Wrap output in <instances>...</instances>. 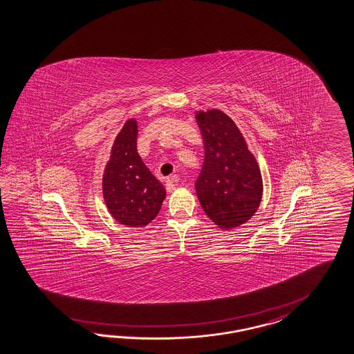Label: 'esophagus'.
Here are the masks:
<instances>
[{
    "label": "esophagus",
    "mask_w": 354,
    "mask_h": 354,
    "mask_svg": "<svg viewBox=\"0 0 354 354\" xmlns=\"http://www.w3.org/2000/svg\"><path fill=\"white\" fill-rule=\"evenodd\" d=\"M179 184V179H178V176H170V178H167L166 179V184H165V187H166V191L169 192V193H172V192L175 191V188H176V185Z\"/></svg>",
    "instance_id": "34e87169"
}]
</instances>
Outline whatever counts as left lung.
Returning <instances> with one entry per match:
<instances>
[{
  "instance_id": "left-lung-1",
  "label": "left lung",
  "mask_w": 354,
  "mask_h": 354,
  "mask_svg": "<svg viewBox=\"0 0 354 354\" xmlns=\"http://www.w3.org/2000/svg\"><path fill=\"white\" fill-rule=\"evenodd\" d=\"M205 158L196 193L207 218L221 230H234L258 211L263 178L237 124L220 109L197 111Z\"/></svg>"
}]
</instances>
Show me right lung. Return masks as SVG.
<instances>
[{"instance_id": "obj_1", "label": "right lung", "mask_w": 354, "mask_h": 354, "mask_svg": "<svg viewBox=\"0 0 354 354\" xmlns=\"http://www.w3.org/2000/svg\"><path fill=\"white\" fill-rule=\"evenodd\" d=\"M136 135V120L130 118L115 136L102 191L108 212L115 221L124 227L143 228L160 212L166 191L138 154Z\"/></svg>"}]
</instances>
